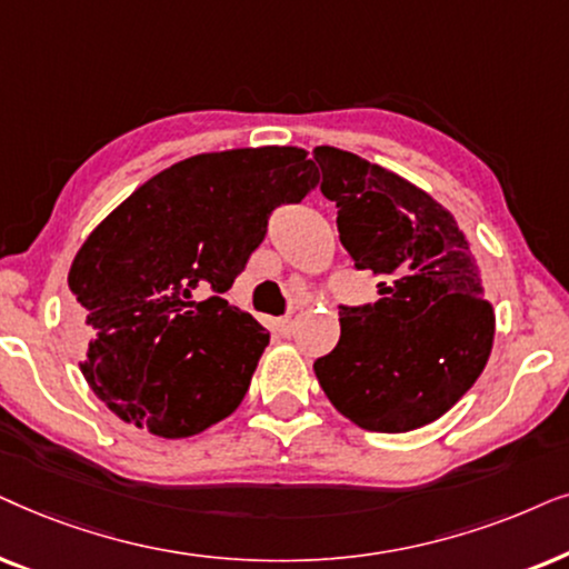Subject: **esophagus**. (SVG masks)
Returning a JSON list of instances; mask_svg holds the SVG:
<instances>
[{
    "label": "esophagus",
    "mask_w": 569,
    "mask_h": 569,
    "mask_svg": "<svg viewBox=\"0 0 569 569\" xmlns=\"http://www.w3.org/2000/svg\"><path fill=\"white\" fill-rule=\"evenodd\" d=\"M299 317H301V309H299V307H291L289 312H286L283 317H278V320H276V330H278L283 338H289L291 332H293V328H297Z\"/></svg>",
    "instance_id": "obj_1"
}]
</instances>
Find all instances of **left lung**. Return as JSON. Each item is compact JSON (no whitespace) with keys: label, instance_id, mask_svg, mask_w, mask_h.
Listing matches in <instances>:
<instances>
[{"label":"left lung","instance_id":"8db88e82","mask_svg":"<svg viewBox=\"0 0 569 569\" xmlns=\"http://www.w3.org/2000/svg\"><path fill=\"white\" fill-rule=\"evenodd\" d=\"M320 189L338 208L356 268L380 299L340 307V340L315 361L325 396L356 427L400 435L448 413L487 367L495 307L452 213L385 166L317 146Z\"/></svg>","mask_w":569,"mask_h":569}]
</instances>
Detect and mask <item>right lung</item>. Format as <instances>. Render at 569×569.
<instances>
[{"instance_id":"add662e5","label":"right lung","mask_w":569,"mask_h":569,"mask_svg":"<svg viewBox=\"0 0 569 569\" xmlns=\"http://www.w3.org/2000/svg\"><path fill=\"white\" fill-rule=\"evenodd\" d=\"M317 181L305 148L200 153L140 184L74 254L70 291L90 390L163 439L206 431L244 400L270 332L231 307L268 216Z\"/></svg>"}]
</instances>
